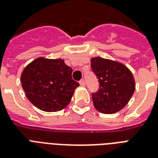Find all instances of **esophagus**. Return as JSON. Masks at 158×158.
Returning a JSON list of instances; mask_svg holds the SVG:
<instances>
[{
  "label": "esophagus",
  "mask_w": 158,
  "mask_h": 158,
  "mask_svg": "<svg viewBox=\"0 0 158 158\" xmlns=\"http://www.w3.org/2000/svg\"><path fill=\"white\" fill-rule=\"evenodd\" d=\"M79 84L81 85V86H85V81H84V79H82L80 81H79Z\"/></svg>",
  "instance_id": "obj_1"
}]
</instances>
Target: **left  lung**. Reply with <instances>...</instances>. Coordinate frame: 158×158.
Segmentation results:
<instances>
[{"label": "left lung", "instance_id": "obj_1", "mask_svg": "<svg viewBox=\"0 0 158 158\" xmlns=\"http://www.w3.org/2000/svg\"><path fill=\"white\" fill-rule=\"evenodd\" d=\"M91 67L99 82L98 91L92 94L94 107L103 114L125 107L135 90L131 71L120 62L102 57L92 58Z\"/></svg>", "mask_w": 158, "mask_h": 158}]
</instances>
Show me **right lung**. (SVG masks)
I'll list each match as a JSON object with an SVG mask.
<instances>
[{"instance_id": "1", "label": "right lung", "mask_w": 158, "mask_h": 158, "mask_svg": "<svg viewBox=\"0 0 158 158\" xmlns=\"http://www.w3.org/2000/svg\"><path fill=\"white\" fill-rule=\"evenodd\" d=\"M71 74L64 60L39 57L23 69L20 81L27 98L36 107L54 112L68 106L79 85Z\"/></svg>"}]
</instances>
